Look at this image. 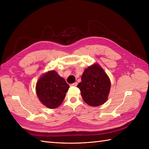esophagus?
<instances>
[{
  "instance_id": "34e87169",
  "label": "esophagus",
  "mask_w": 149,
  "mask_h": 149,
  "mask_svg": "<svg viewBox=\"0 0 149 149\" xmlns=\"http://www.w3.org/2000/svg\"><path fill=\"white\" fill-rule=\"evenodd\" d=\"M77 85V83H76V82H75V83L70 84V86H76Z\"/></svg>"
}]
</instances>
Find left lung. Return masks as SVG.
Listing matches in <instances>:
<instances>
[{
	"label": "left lung",
	"instance_id": "1",
	"mask_svg": "<svg viewBox=\"0 0 149 149\" xmlns=\"http://www.w3.org/2000/svg\"><path fill=\"white\" fill-rule=\"evenodd\" d=\"M77 88L84 102L90 106L97 107L108 99L110 79L99 63H94L84 70Z\"/></svg>",
	"mask_w": 149,
	"mask_h": 149
}]
</instances>
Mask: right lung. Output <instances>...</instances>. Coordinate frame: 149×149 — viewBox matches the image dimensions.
Instances as JSON below:
<instances>
[{
	"mask_svg": "<svg viewBox=\"0 0 149 149\" xmlns=\"http://www.w3.org/2000/svg\"><path fill=\"white\" fill-rule=\"evenodd\" d=\"M69 88L65 79L53 70L45 72L38 80L36 92L43 105L55 109L62 104Z\"/></svg>",
	"mask_w": 149,
	"mask_h": 149,
	"instance_id": "right-lung-1",
	"label": "right lung"
}]
</instances>
